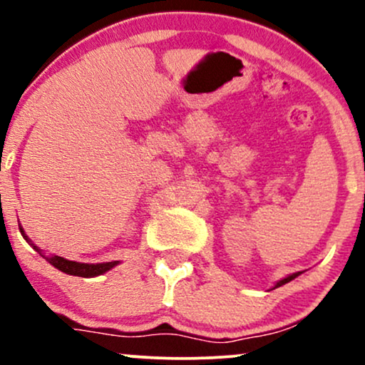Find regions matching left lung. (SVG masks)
I'll return each mask as SVG.
<instances>
[{
  "label": "left lung",
  "instance_id": "left-lung-1",
  "mask_svg": "<svg viewBox=\"0 0 365 365\" xmlns=\"http://www.w3.org/2000/svg\"><path fill=\"white\" fill-rule=\"evenodd\" d=\"M300 273H295V274H290V276H288V278H284V279H282V282H278V283H276V288H278V287H282V284H284V283H288V282H292V279L293 278H297V276H299Z\"/></svg>",
  "mask_w": 365,
  "mask_h": 365
}]
</instances>
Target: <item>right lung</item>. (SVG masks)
<instances>
[{
  "mask_svg": "<svg viewBox=\"0 0 365 365\" xmlns=\"http://www.w3.org/2000/svg\"><path fill=\"white\" fill-rule=\"evenodd\" d=\"M20 232H22V235H24L25 240L31 242L27 237H25V233H24L22 228H20ZM31 245L34 247L37 252L41 254V250L37 249L34 244H31ZM41 255H43V254H41ZM43 257L49 264H53V266L56 267V269L63 271V273L72 274V276H82V278H92V276H99V274L106 273V271H110L113 266H116V264H118V261L103 262V264H82V262L68 261V259H63V257H60V255H53V257H46V255H43Z\"/></svg>",
  "mask_w": 365,
  "mask_h": 365,
  "instance_id": "right-lung-1",
  "label": "right lung"
}]
</instances>
